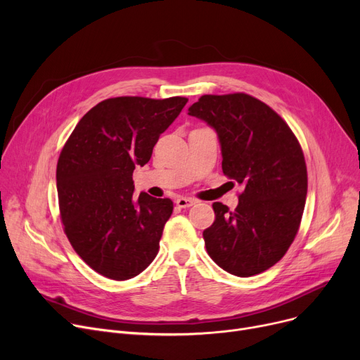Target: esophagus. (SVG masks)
<instances>
[{"mask_svg": "<svg viewBox=\"0 0 360 360\" xmlns=\"http://www.w3.org/2000/svg\"><path fill=\"white\" fill-rule=\"evenodd\" d=\"M197 201L194 198H186V197H179L176 200V205L179 207V209H188V207L194 205Z\"/></svg>", "mask_w": 360, "mask_h": 360, "instance_id": "obj_1", "label": "esophagus"}]
</instances>
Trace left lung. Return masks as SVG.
<instances>
[{
	"label": "left lung",
	"instance_id": "1",
	"mask_svg": "<svg viewBox=\"0 0 360 360\" xmlns=\"http://www.w3.org/2000/svg\"><path fill=\"white\" fill-rule=\"evenodd\" d=\"M188 115L212 127L223 174L243 186L233 212L214 202V223L202 232L212 259L233 276L273 267L292 245L305 209L308 176L302 148L288 124L245 93L204 94Z\"/></svg>",
	"mask_w": 360,
	"mask_h": 360
}]
</instances>
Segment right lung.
Masks as SVG:
<instances>
[{
    "label": "right lung",
    "mask_w": 360,
    "mask_h": 360,
    "mask_svg": "<svg viewBox=\"0 0 360 360\" xmlns=\"http://www.w3.org/2000/svg\"><path fill=\"white\" fill-rule=\"evenodd\" d=\"M188 99L124 96L106 99L80 120L56 166V190L65 235L96 273L128 280L159 252L169 198L132 197L136 165L144 166L159 136Z\"/></svg>",
    "instance_id": "obj_1"
}]
</instances>
